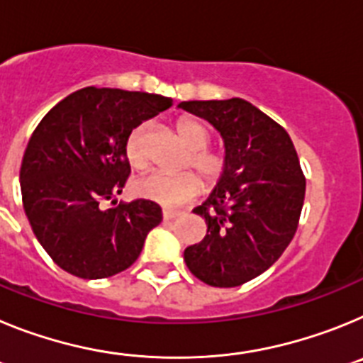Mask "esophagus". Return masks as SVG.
<instances>
[{"instance_id":"34e87169","label":"esophagus","mask_w":363,"mask_h":363,"mask_svg":"<svg viewBox=\"0 0 363 363\" xmlns=\"http://www.w3.org/2000/svg\"><path fill=\"white\" fill-rule=\"evenodd\" d=\"M179 213L178 211H169V209H163V220H174L178 218Z\"/></svg>"}]
</instances>
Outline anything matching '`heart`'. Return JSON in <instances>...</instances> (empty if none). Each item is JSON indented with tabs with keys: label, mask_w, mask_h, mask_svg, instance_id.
I'll return each instance as SVG.
<instances>
[{
	"label": "heart",
	"mask_w": 363,
	"mask_h": 363,
	"mask_svg": "<svg viewBox=\"0 0 363 363\" xmlns=\"http://www.w3.org/2000/svg\"><path fill=\"white\" fill-rule=\"evenodd\" d=\"M145 133L147 123L138 125L125 140V158L134 169H143L149 162L145 149ZM178 133L185 145L191 149L185 165L192 167L207 187H213L225 172V154L221 150L209 149L211 133L201 121L191 120V118L179 120ZM200 178L192 172H182V174L149 172L134 182L133 191L136 196L145 198L163 207H178V205L187 203L201 191Z\"/></svg>",
	"instance_id": "obj_1"
}]
</instances>
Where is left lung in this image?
<instances>
[{
	"label": "left lung",
	"instance_id": "1",
	"mask_svg": "<svg viewBox=\"0 0 363 363\" xmlns=\"http://www.w3.org/2000/svg\"><path fill=\"white\" fill-rule=\"evenodd\" d=\"M223 138L227 167L194 214L207 223L184 252L189 271L213 287H238L267 271L296 233L306 178L289 134L242 98L182 101Z\"/></svg>",
	"mask_w": 363,
	"mask_h": 363
}]
</instances>
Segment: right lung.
<instances>
[{"mask_svg":"<svg viewBox=\"0 0 363 363\" xmlns=\"http://www.w3.org/2000/svg\"><path fill=\"white\" fill-rule=\"evenodd\" d=\"M171 105L160 94L85 86L50 108L32 133L19 171L23 209L63 271L99 280L138 259L162 207L114 200L130 174L125 140Z\"/></svg>","mask_w":363,"mask_h":363,"instance_id":"add662e5","label":"right lung"}]
</instances>
